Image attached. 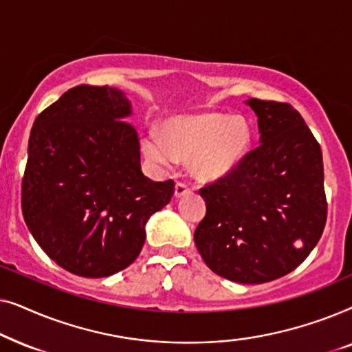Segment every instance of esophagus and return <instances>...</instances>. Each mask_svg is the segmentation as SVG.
I'll list each match as a JSON object with an SVG mask.
<instances>
[{
    "instance_id": "1",
    "label": "esophagus",
    "mask_w": 352,
    "mask_h": 352,
    "mask_svg": "<svg viewBox=\"0 0 352 352\" xmlns=\"http://www.w3.org/2000/svg\"><path fill=\"white\" fill-rule=\"evenodd\" d=\"M190 189L189 186L184 184V182H176V187H175V197L176 199H179V197L189 194Z\"/></svg>"
}]
</instances>
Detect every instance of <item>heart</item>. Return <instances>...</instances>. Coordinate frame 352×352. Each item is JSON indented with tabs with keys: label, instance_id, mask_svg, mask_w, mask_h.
I'll list each match as a JSON object with an SVG mask.
<instances>
[{
	"label": "heart",
	"instance_id": "obj_1",
	"mask_svg": "<svg viewBox=\"0 0 352 352\" xmlns=\"http://www.w3.org/2000/svg\"><path fill=\"white\" fill-rule=\"evenodd\" d=\"M253 142V129L242 115L206 112L173 118L165 124V139L157 133L142 138V152L158 165L176 158L190 160V170L200 179H218L239 166Z\"/></svg>",
	"mask_w": 352,
	"mask_h": 352
}]
</instances>
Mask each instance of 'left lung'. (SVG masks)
I'll return each instance as SVG.
<instances>
[{"label": "left lung", "instance_id": "obj_1", "mask_svg": "<svg viewBox=\"0 0 352 352\" xmlns=\"http://www.w3.org/2000/svg\"><path fill=\"white\" fill-rule=\"evenodd\" d=\"M259 146L199 190L206 214L197 250L211 271L239 283L276 280L309 256L324 232L327 199L319 142L290 104L250 99Z\"/></svg>", "mask_w": 352, "mask_h": 352}]
</instances>
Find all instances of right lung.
Returning a JSON list of instances; mask_svg holds the SVG:
<instances>
[{"label":"right lung","mask_w":352,"mask_h":352,"mask_svg":"<svg viewBox=\"0 0 352 352\" xmlns=\"http://www.w3.org/2000/svg\"><path fill=\"white\" fill-rule=\"evenodd\" d=\"M131 104L109 86H75L43 110L28 139L22 213L33 239L75 276L123 271L141 253L146 224L170 204L173 179L141 171Z\"/></svg>","instance_id":"right-lung-1"}]
</instances>
